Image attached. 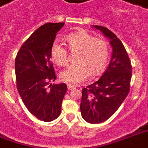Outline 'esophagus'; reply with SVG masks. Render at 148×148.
Instances as JSON below:
<instances>
[{
	"instance_id": "1",
	"label": "esophagus",
	"mask_w": 148,
	"mask_h": 148,
	"mask_svg": "<svg viewBox=\"0 0 148 148\" xmlns=\"http://www.w3.org/2000/svg\"><path fill=\"white\" fill-rule=\"evenodd\" d=\"M67 88H68V90H73V89L75 88V86L72 85V84H67Z\"/></svg>"
}]
</instances>
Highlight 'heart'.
Returning a JSON list of instances; mask_svg holds the SVG:
<instances>
[{"instance_id": "obj_1", "label": "heart", "mask_w": 148, "mask_h": 148, "mask_svg": "<svg viewBox=\"0 0 148 148\" xmlns=\"http://www.w3.org/2000/svg\"><path fill=\"white\" fill-rule=\"evenodd\" d=\"M71 51H80L77 65H71L61 71L62 81L77 84L88 78L90 74L96 76L106 68L109 60V46L106 40L95 38L87 32H78L67 35L65 38ZM52 60L58 66H64L68 61L67 49L57 42L52 44L49 50Z\"/></svg>"}]
</instances>
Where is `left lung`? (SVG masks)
Here are the masks:
<instances>
[{
	"mask_svg": "<svg viewBox=\"0 0 148 148\" xmlns=\"http://www.w3.org/2000/svg\"><path fill=\"white\" fill-rule=\"evenodd\" d=\"M108 38L112 48L111 61L102 76L82 89L80 105L83 119L89 123H100L114 114L129 93L132 77L130 60L123 44L105 27L93 25Z\"/></svg>",
	"mask_w": 148,
	"mask_h": 148,
	"instance_id": "1",
	"label": "left lung"
}]
</instances>
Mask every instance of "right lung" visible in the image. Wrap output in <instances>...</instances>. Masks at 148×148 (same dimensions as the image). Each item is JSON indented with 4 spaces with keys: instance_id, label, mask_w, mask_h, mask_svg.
Returning <instances> with one entry per match:
<instances>
[{
    "instance_id": "1",
    "label": "right lung",
    "mask_w": 148,
    "mask_h": 148,
    "mask_svg": "<svg viewBox=\"0 0 148 148\" xmlns=\"http://www.w3.org/2000/svg\"><path fill=\"white\" fill-rule=\"evenodd\" d=\"M64 22L47 23L34 32L19 49L15 58L17 88L32 114L44 122L59 116L66 92L65 83L47 85L55 81L49 50Z\"/></svg>"
}]
</instances>
